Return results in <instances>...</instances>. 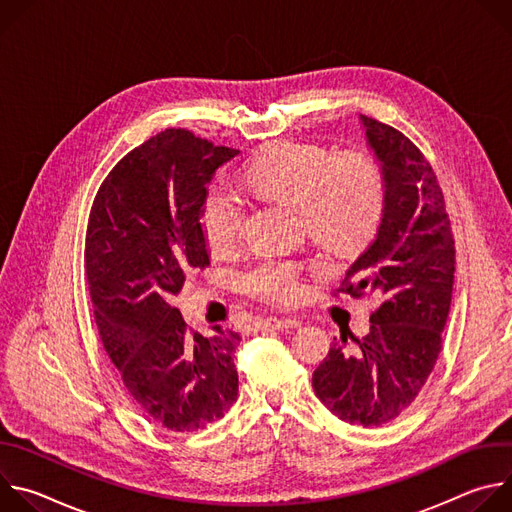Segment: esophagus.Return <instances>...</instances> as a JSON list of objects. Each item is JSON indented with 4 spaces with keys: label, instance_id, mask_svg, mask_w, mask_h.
Listing matches in <instances>:
<instances>
[{
    "label": "esophagus",
    "instance_id": "34e87169",
    "mask_svg": "<svg viewBox=\"0 0 512 512\" xmlns=\"http://www.w3.org/2000/svg\"><path fill=\"white\" fill-rule=\"evenodd\" d=\"M289 326H291V322L279 320V318H259L255 322V330H283Z\"/></svg>",
    "mask_w": 512,
    "mask_h": 512
}]
</instances>
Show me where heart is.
I'll return each mask as SVG.
<instances>
[{"mask_svg": "<svg viewBox=\"0 0 512 512\" xmlns=\"http://www.w3.org/2000/svg\"><path fill=\"white\" fill-rule=\"evenodd\" d=\"M243 186L257 198L298 206L304 229L332 251H352L369 241L387 206V178L364 152H332L314 143L283 141L259 154L245 170ZM245 202L227 182L208 186L200 206V229L210 251L227 253L241 237ZM251 296L287 302L298 294V269L265 259L241 275Z\"/></svg>", "mask_w": 512, "mask_h": 512, "instance_id": "1", "label": "heart"}]
</instances>
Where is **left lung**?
I'll use <instances>...</instances> for the list:
<instances>
[{
	"mask_svg": "<svg viewBox=\"0 0 512 512\" xmlns=\"http://www.w3.org/2000/svg\"><path fill=\"white\" fill-rule=\"evenodd\" d=\"M387 178V206L373 243L336 294L381 302L371 332L344 350L330 346L312 375L316 397L342 421L364 427L399 417L419 395L442 352L456 245L444 192L417 145L399 129L360 115Z\"/></svg>",
	"mask_w": 512,
	"mask_h": 512,
	"instance_id": "left-lung-1",
	"label": "left lung"
}]
</instances>
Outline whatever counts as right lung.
Listing matches in <instances>:
<instances>
[{"label": "right lung", "instance_id": "right-lung-1", "mask_svg": "<svg viewBox=\"0 0 512 512\" xmlns=\"http://www.w3.org/2000/svg\"><path fill=\"white\" fill-rule=\"evenodd\" d=\"M237 154L164 129L115 164L89 214L85 277L103 346L131 399L178 433L223 419L239 393L241 336L198 334L172 304L188 271L210 265L200 206L214 170Z\"/></svg>", "mask_w": 512, "mask_h": 512}]
</instances>
